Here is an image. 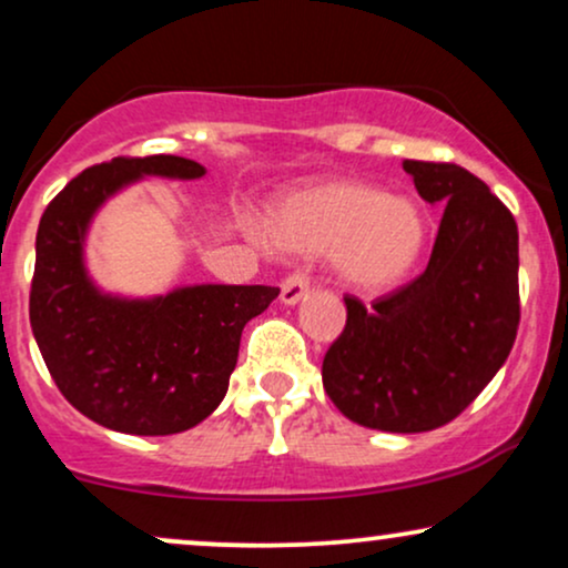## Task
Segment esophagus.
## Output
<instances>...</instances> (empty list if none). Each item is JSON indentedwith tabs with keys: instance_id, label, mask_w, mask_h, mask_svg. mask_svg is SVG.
Wrapping results in <instances>:
<instances>
[{
	"instance_id": "34e87169",
	"label": "esophagus",
	"mask_w": 568,
	"mask_h": 568,
	"mask_svg": "<svg viewBox=\"0 0 568 568\" xmlns=\"http://www.w3.org/2000/svg\"><path fill=\"white\" fill-rule=\"evenodd\" d=\"M306 291H310V277L304 272H293V275L285 277L280 298H283V304H298L306 296Z\"/></svg>"
}]
</instances>
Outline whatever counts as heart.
<instances>
[{
	"mask_svg": "<svg viewBox=\"0 0 568 568\" xmlns=\"http://www.w3.org/2000/svg\"><path fill=\"white\" fill-rule=\"evenodd\" d=\"M266 237V232L258 230ZM272 237L296 254H333L338 277L362 293L402 285L426 248V222L407 197L365 182L336 180L288 197Z\"/></svg>",
	"mask_w": 568,
	"mask_h": 568,
	"instance_id": "obj_1",
	"label": "heart"
}]
</instances>
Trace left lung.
<instances>
[{
    "instance_id": "8db88e82",
    "label": "left lung",
    "mask_w": 568,
    "mask_h": 568,
    "mask_svg": "<svg viewBox=\"0 0 568 568\" xmlns=\"http://www.w3.org/2000/svg\"><path fill=\"white\" fill-rule=\"evenodd\" d=\"M402 166L423 201L444 206L432 258L371 306L344 296L346 325L323 359V386L359 426L420 434L457 418L514 349L518 227L463 166Z\"/></svg>"
}]
</instances>
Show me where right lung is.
I'll return each instance as SVG.
<instances>
[{
  "mask_svg": "<svg viewBox=\"0 0 568 568\" xmlns=\"http://www.w3.org/2000/svg\"><path fill=\"white\" fill-rule=\"evenodd\" d=\"M148 174L197 180L206 169L180 155H121L73 176L39 222L29 317L54 386L81 415L121 434L166 436L219 407L245 323L280 288L190 285L155 298L98 291L84 266L89 222Z\"/></svg>",
  "mask_w": 568,
  "mask_h": 568,
  "instance_id": "obj_1",
  "label": "right lung"
}]
</instances>
